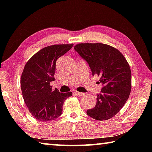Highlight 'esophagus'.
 <instances>
[{
    "instance_id": "esophagus-1",
    "label": "esophagus",
    "mask_w": 152,
    "mask_h": 152,
    "mask_svg": "<svg viewBox=\"0 0 152 152\" xmlns=\"http://www.w3.org/2000/svg\"><path fill=\"white\" fill-rule=\"evenodd\" d=\"M74 93H75L76 96H81L84 94V93H82V92H78V91H75Z\"/></svg>"
}]
</instances>
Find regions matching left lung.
Returning <instances> with one entry per match:
<instances>
[{"instance_id": "8db88e82", "label": "left lung", "mask_w": 152, "mask_h": 152, "mask_svg": "<svg viewBox=\"0 0 152 152\" xmlns=\"http://www.w3.org/2000/svg\"><path fill=\"white\" fill-rule=\"evenodd\" d=\"M74 50L88 63L92 73L100 77L101 93L95 107L87 115L98 121L115 116L124 106L132 90V73L127 60L117 49L103 43H80Z\"/></svg>"}]
</instances>
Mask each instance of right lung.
<instances>
[{
	"label": "right lung",
	"mask_w": 152,
	"mask_h": 152,
	"mask_svg": "<svg viewBox=\"0 0 152 152\" xmlns=\"http://www.w3.org/2000/svg\"><path fill=\"white\" fill-rule=\"evenodd\" d=\"M73 44L48 46L38 51L25 64L20 78L24 101L32 116L39 121L47 122L61 115L64 101L72 92L53 91L58 59L72 48Z\"/></svg>",
	"instance_id": "obj_1"
}]
</instances>
